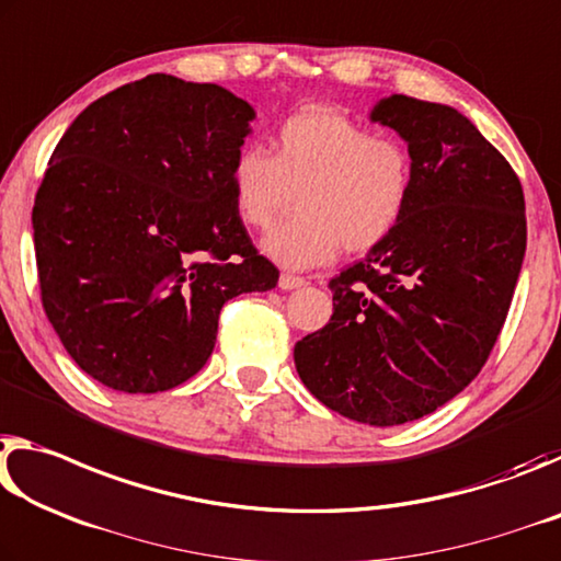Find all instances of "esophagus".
<instances>
[{
  "label": "esophagus",
  "mask_w": 561,
  "mask_h": 561,
  "mask_svg": "<svg viewBox=\"0 0 561 561\" xmlns=\"http://www.w3.org/2000/svg\"><path fill=\"white\" fill-rule=\"evenodd\" d=\"M306 278H302V275H293V273H283L280 275V280H278V286L283 288V290H293V288H302L306 286Z\"/></svg>",
  "instance_id": "34e87169"
}]
</instances>
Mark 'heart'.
I'll return each mask as SVG.
<instances>
[{"label":"heart","instance_id":"b5f03b06","mask_svg":"<svg viewBox=\"0 0 561 561\" xmlns=\"http://www.w3.org/2000/svg\"><path fill=\"white\" fill-rule=\"evenodd\" d=\"M415 161L405 144L328 108H306L275 128L273 153L245 144L231 163V196L245 226L271 228L265 251L290 268L328 263L345 248L367 253L405 220Z\"/></svg>","mask_w":561,"mask_h":561}]
</instances>
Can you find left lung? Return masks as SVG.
I'll return each instance as SVG.
<instances>
[{
	"label": "left lung",
	"instance_id": "left-lung-1",
	"mask_svg": "<svg viewBox=\"0 0 561 561\" xmlns=\"http://www.w3.org/2000/svg\"><path fill=\"white\" fill-rule=\"evenodd\" d=\"M373 122L408 141L410 210L330 280V323L293 355L325 408L392 427L443 408L488 363L525 259L527 216L517 173L455 108L394 94Z\"/></svg>",
	"mask_w": 561,
	"mask_h": 561
}]
</instances>
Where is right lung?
Here are the masks:
<instances>
[{
	"label": "right lung",
	"mask_w": 561,
	"mask_h": 561,
	"mask_svg": "<svg viewBox=\"0 0 561 561\" xmlns=\"http://www.w3.org/2000/svg\"><path fill=\"white\" fill-rule=\"evenodd\" d=\"M253 116L216 84L151 73L89 104L54 149L32 208L42 306L106 388L194 378L220 308L278 283L231 196Z\"/></svg>",
	"instance_id": "right-lung-1"
}]
</instances>
